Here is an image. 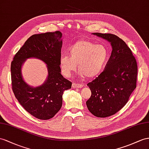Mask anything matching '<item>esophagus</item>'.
Listing matches in <instances>:
<instances>
[{
  "label": "esophagus",
  "instance_id": "obj_1",
  "mask_svg": "<svg viewBox=\"0 0 149 149\" xmlns=\"http://www.w3.org/2000/svg\"><path fill=\"white\" fill-rule=\"evenodd\" d=\"M72 87L74 89H81L83 87L82 84H79L77 83H73L72 85Z\"/></svg>",
  "mask_w": 149,
  "mask_h": 149
}]
</instances>
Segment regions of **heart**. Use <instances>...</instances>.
<instances>
[{
    "mask_svg": "<svg viewBox=\"0 0 149 149\" xmlns=\"http://www.w3.org/2000/svg\"><path fill=\"white\" fill-rule=\"evenodd\" d=\"M108 59V51L103 45H95L90 41L80 40L69 49V55H62L59 58L61 72L69 77L75 70L76 65L81 77L94 78L104 70Z\"/></svg>",
    "mask_w": 149,
    "mask_h": 149,
    "instance_id": "obj_1",
    "label": "heart"
}]
</instances>
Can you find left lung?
<instances>
[{"mask_svg": "<svg viewBox=\"0 0 149 149\" xmlns=\"http://www.w3.org/2000/svg\"><path fill=\"white\" fill-rule=\"evenodd\" d=\"M93 35L107 40L112 47L104 70L87 84L91 91L87 108L95 116L105 118L120 111L129 100L136 88L137 64L130 48L119 37L109 33Z\"/></svg>", "mask_w": 149, "mask_h": 149, "instance_id": "1", "label": "left lung"}]
</instances>
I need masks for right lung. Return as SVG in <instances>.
I'll return each instance as SVG.
<instances>
[{"mask_svg":"<svg viewBox=\"0 0 149 149\" xmlns=\"http://www.w3.org/2000/svg\"><path fill=\"white\" fill-rule=\"evenodd\" d=\"M60 31L37 34L29 37L11 62L13 93L26 111L40 120H49L62 105V95L72 82L61 74L59 58L62 46ZM39 59L47 65L48 76L43 85L33 87L22 77V65L28 58Z\"/></svg>","mask_w":149,"mask_h":149,"instance_id":"obj_1","label":"right lung"}]
</instances>
